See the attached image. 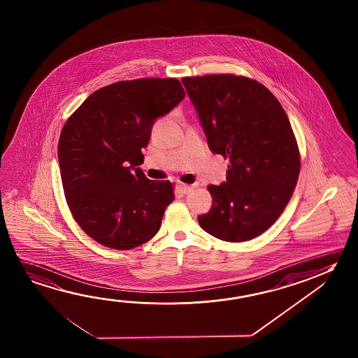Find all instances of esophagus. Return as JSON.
Returning a JSON list of instances; mask_svg holds the SVG:
<instances>
[{
    "label": "esophagus",
    "instance_id": "esophagus-1",
    "mask_svg": "<svg viewBox=\"0 0 358 358\" xmlns=\"http://www.w3.org/2000/svg\"><path fill=\"white\" fill-rule=\"evenodd\" d=\"M178 188L183 194H188L191 191H194V185H186V183H178Z\"/></svg>",
    "mask_w": 358,
    "mask_h": 358
}]
</instances>
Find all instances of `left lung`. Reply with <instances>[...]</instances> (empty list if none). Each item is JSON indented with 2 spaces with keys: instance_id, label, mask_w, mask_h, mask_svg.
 Listing matches in <instances>:
<instances>
[{
  "instance_id": "obj_1",
  "label": "left lung",
  "mask_w": 358,
  "mask_h": 358,
  "mask_svg": "<svg viewBox=\"0 0 358 358\" xmlns=\"http://www.w3.org/2000/svg\"><path fill=\"white\" fill-rule=\"evenodd\" d=\"M212 152L229 159L226 182L211 185L212 208L199 216L207 234L252 240L286 208L299 173V152L281 103L264 85L235 75L185 77Z\"/></svg>"
}]
</instances>
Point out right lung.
Here are the masks:
<instances>
[{"instance_id":"1","label":"right lung","mask_w":358,"mask_h":358,"mask_svg":"<svg viewBox=\"0 0 358 358\" xmlns=\"http://www.w3.org/2000/svg\"><path fill=\"white\" fill-rule=\"evenodd\" d=\"M185 94L176 78L120 81L90 94L65 123L59 164L66 199L101 245L131 250L159 232L175 199L172 183L151 181L137 166L155 121Z\"/></svg>"}]
</instances>
